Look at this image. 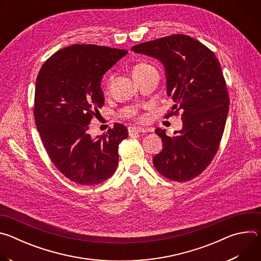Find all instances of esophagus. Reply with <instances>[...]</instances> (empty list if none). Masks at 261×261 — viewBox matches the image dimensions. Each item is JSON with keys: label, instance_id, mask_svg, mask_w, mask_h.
I'll return each mask as SVG.
<instances>
[{"label": "esophagus", "instance_id": "1", "mask_svg": "<svg viewBox=\"0 0 261 261\" xmlns=\"http://www.w3.org/2000/svg\"><path fill=\"white\" fill-rule=\"evenodd\" d=\"M146 132V129L142 128V127H136V126H132L129 127V134H133V133H144Z\"/></svg>", "mask_w": 261, "mask_h": 261}]
</instances>
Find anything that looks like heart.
Wrapping results in <instances>:
<instances>
[{"instance_id": "1", "label": "heart", "mask_w": 261, "mask_h": 261, "mask_svg": "<svg viewBox=\"0 0 261 261\" xmlns=\"http://www.w3.org/2000/svg\"><path fill=\"white\" fill-rule=\"evenodd\" d=\"M155 69L153 66H151L150 64H146V63H140V64H137L134 68H133V75L134 74H137V73H143V72H146L148 70H153ZM111 79H113V75L111 74H109L107 80H106V85L108 86Z\"/></svg>"}]
</instances>
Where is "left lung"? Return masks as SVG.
<instances>
[{
	"label": "left lung",
	"mask_w": 261,
	"mask_h": 261,
	"mask_svg": "<svg viewBox=\"0 0 261 261\" xmlns=\"http://www.w3.org/2000/svg\"><path fill=\"white\" fill-rule=\"evenodd\" d=\"M153 57L166 71L167 96L174 102L165 118L181 111L182 129L174 136L157 128L163 148L153 159L156 169L175 181L191 180L211 164L224 132L229 96L215 54L187 35H171L131 48Z\"/></svg>",
	"instance_id": "left-lung-1"
}]
</instances>
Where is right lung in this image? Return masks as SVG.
Listing matches in <instances>:
<instances>
[{"label": "right lung", "instance_id": "add662e5", "mask_svg": "<svg viewBox=\"0 0 261 261\" xmlns=\"http://www.w3.org/2000/svg\"><path fill=\"white\" fill-rule=\"evenodd\" d=\"M127 53L74 44L48 58L37 76L36 127L54 165L79 185L100 184L118 167V146L128 137L126 126L116 123L96 138L91 137L88 129L104 105L102 76Z\"/></svg>", "mask_w": 261, "mask_h": 261}]
</instances>
